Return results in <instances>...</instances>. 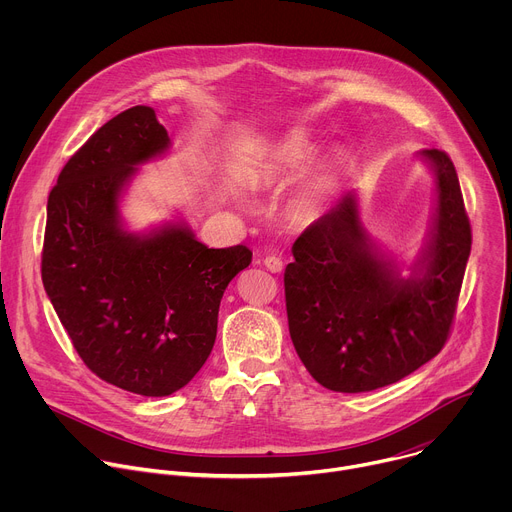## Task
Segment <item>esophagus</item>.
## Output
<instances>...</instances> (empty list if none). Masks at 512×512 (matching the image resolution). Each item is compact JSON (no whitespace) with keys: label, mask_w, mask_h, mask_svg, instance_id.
I'll list each match as a JSON object with an SVG mask.
<instances>
[{"label":"esophagus","mask_w":512,"mask_h":512,"mask_svg":"<svg viewBox=\"0 0 512 512\" xmlns=\"http://www.w3.org/2000/svg\"><path fill=\"white\" fill-rule=\"evenodd\" d=\"M263 265H265L267 271H271V273H279V271L283 269V261H281V257H277V255H267V257L263 259Z\"/></svg>","instance_id":"1"}]
</instances>
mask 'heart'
<instances>
[{"label":"heart","mask_w":512,"mask_h":512,"mask_svg":"<svg viewBox=\"0 0 512 512\" xmlns=\"http://www.w3.org/2000/svg\"><path fill=\"white\" fill-rule=\"evenodd\" d=\"M318 154V143L304 131H291L281 137L271 152L267 154L265 164L259 168L253 178L255 186L263 188H279L289 184L300 172H304ZM336 186V170H324L304 192L300 200V208L306 214H314L320 206L332 196Z\"/></svg>","instance_id":"b5f03b06"}]
</instances>
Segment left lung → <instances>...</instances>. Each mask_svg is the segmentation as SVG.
<instances>
[{"instance_id": "obj_1", "label": "left lung", "mask_w": 512, "mask_h": 512, "mask_svg": "<svg viewBox=\"0 0 512 512\" xmlns=\"http://www.w3.org/2000/svg\"><path fill=\"white\" fill-rule=\"evenodd\" d=\"M419 156L435 176V212L407 279L364 231L356 192L291 247L296 261L283 275L289 336L308 373L330 391L397 383L448 340L472 233L450 156Z\"/></svg>"}]
</instances>
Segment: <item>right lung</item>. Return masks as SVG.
Returning <instances> with one entry per match:
<instances>
[{
	"label": "right lung",
	"mask_w": 512,
	"mask_h": 512,
	"mask_svg": "<svg viewBox=\"0 0 512 512\" xmlns=\"http://www.w3.org/2000/svg\"><path fill=\"white\" fill-rule=\"evenodd\" d=\"M170 145L152 107L107 121L62 168L42 251L44 289L83 362L143 397L172 395L202 369L225 289L253 257L208 249L184 221L125 229L119 202L137 166Z\"/></svg>",
	"instance_id": "add662e5"
}]
</instances>
